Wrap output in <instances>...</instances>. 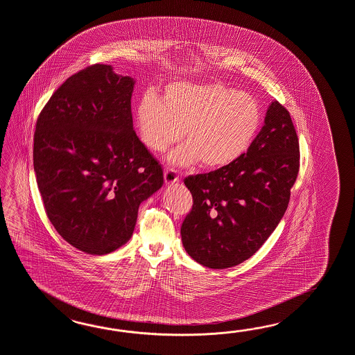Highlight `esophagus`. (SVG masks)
<instances>
[{
  "mask_svg": "<svg viewBox=\"0 0 355 355\" xmlns=\"http://www.w3.org/2000/svg\"><path fill=\"white\" fill-rule=\"evenodd\" d=\"M178 180H180V177H178V174H177V172H175L174 169H171V168H166V169H165V184H173L175 182H178Z\"/></svg>",
  "mask_w": 355,
  "mask_h": 355,
  "instance_id": "1",
  "label": "esophagus"
}]
</instances>
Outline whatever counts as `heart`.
I'll return each instance as SVG.
<instances>
[{"label": "heart", "instance_id": "obj_1", "mask_svg": "<svg viewBox=\"0 0 355 355\" xmlns=\"http://www.w3.org/2000/svg\"><path fill=\"white\" fill-rule=\"evenodd\" d=\"M142 144L164 153L182 139L186 145L169 160L205 169H219L239 160L250 147L261 124L258 101L222 82H172L162 97L146 92L136 109Z\"/></svg>", "mask_w": 355, "mask_h": 355}]
</instances>
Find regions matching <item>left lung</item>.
Masks as SVG:
<instances>
[{"instance_id": "8db88e82", "label": "left lung", "mask_w": 355, "mask_h": 355, "mask_svg": "<svg viewBox=\"0 0 355 355\" xmlns=\"http://www.w3.org/2000/svg\"><path fill=\"white\" fill-rule=\"evenodd\" d=\"M299 153L290 113L273 101L263 128L239 160L187 177L193 205L181 234L191 258L225 269L259 250L285 214L299 173Z\"/></svg>"}]
</instances>
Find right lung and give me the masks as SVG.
Returning <instances> with one entry per match:
<instances>
[{
	"mask_svg": "<svg viewBox=\"0 0 355 355\" xmlns=\"http://www.w3.org/2000/svg\"><path fill=\"white\" fill-rule=\"evenodd\" d=\"M135 80L95 64L67 79L35 124L33 164L58 234L91 255L133 234L139 204L163 183L162 165L133 130Z\"/></svg>",
	"mask_w": 355,
	"mask_h": 355,
	"instance_id": "1",
	"label": "right lung"
}]
</instances>
